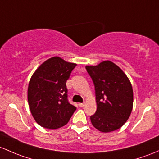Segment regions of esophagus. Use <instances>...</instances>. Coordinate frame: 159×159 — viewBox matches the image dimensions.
Instances as JSON below:
<instances>
[{
  "mask_svg": "<svg viewBox=\"0 0 159 159\" xmlns=\"http://www.w3.org/2000/svg\"><path fill=\"white\" fill-rule=\"evenodd\" d=\"M84 105H85L84 103H78V106H79L80 107H83Z\"/></svg>",
  "mask_w": 159,
  "mask_h": 159,
  "instance_id": "obj_1",
  "label": "esophagus"
}]
</instances>
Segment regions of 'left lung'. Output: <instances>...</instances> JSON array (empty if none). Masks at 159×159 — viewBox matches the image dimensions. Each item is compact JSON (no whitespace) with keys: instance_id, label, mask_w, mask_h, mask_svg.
<instances>
[{"instance_id":"left-lung-1","label":"left lung","mask_w":159,"mask_h":159,"mask_svg":"<svg viewBox=\"0 0 159 159\" xmlns=\"http://www.w3.org/2000/svg\"><path fill=\"white\" fill-rule=\"evenodd\" d=\"M86 69L94 84L97 111L91 123L103 133L115 131L124 125L133 110V91L129 79L119 66L110 61Z\"/></svg>"}]
</instances>
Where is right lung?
Listing matches in <instances>:
<instances>
[{"instance_id":"obj_1","label":"right lung","mask_w":159,"mask_h":159,"mask_svg":"<svg viewBox=\"0 0 159 159\" xmlns=\"http://www.w3.org/2000/svg\"><path fill=\"white\" fill-rule=\"evenodd\" d=\"M77 64L55 56L38 67L32 75L27 91L30 112L43 127L64 126L76 110L68 101L66 81Z\"/></svg>"}]
</instances>
